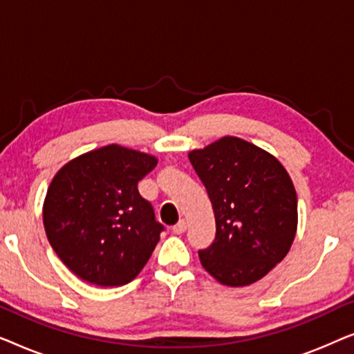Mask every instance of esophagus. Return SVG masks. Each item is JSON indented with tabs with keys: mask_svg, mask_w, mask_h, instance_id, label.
I'll list each match as a JSON object with an SVG mask.
<instances>
[{
	"mask_svg": "<svg viewBox=\"0 0 354 354\" xmlns=\"http://www.w3.org/2000/svg\"><path fill=\"white\" fill-rule=\"evenodd\" d=\"M185 229H187V224H185V221H178V224H176L172 227V232L176 235H182L183 232H185Z\"/></svg>",
	"mask_w": 354,
	"mask_h": 354,
	"instance_id": "1",
	"label": "esophagus"
}]
</instances>
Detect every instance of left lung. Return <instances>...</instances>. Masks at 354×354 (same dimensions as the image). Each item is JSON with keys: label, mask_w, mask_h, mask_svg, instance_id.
Here are the masks:
<instances>
[{"label": "left lung", "mask_w": 354, "mask_h": 354, "mask_svg": "<svg viewBox=\"0 0 354 354\" xmlns=\"http://www.w3.org/2000/svg\"><path fill=\"white\" fill-rule=\"evenodd\" d=\"M216 219V239L201 266L217 282H258L292 248L298 227L295 185L280 161L239 137H222L188 153Z\"/></svg>", "instance_id": "8db88e82"}]
</instances>
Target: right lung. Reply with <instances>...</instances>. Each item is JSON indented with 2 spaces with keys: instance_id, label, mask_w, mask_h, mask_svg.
<instances>
[{
  "instance_id": "obj_1",
  "label": "right lung",
  "mask_w": 354,
  "mask_h": 354,
  "mask_svg": "<svg viewBox=\"0 0 354 354\" xmlns=\"http://www.w3.org/2000/svg\"><path fill=\"white\" fill-rule=\"evenodd\" d=\"M156 164L153 154L108 145L71 159L53 177L43 225L77 277L119 287L148 263L164 227L137 185Z\"/></svg>"
}]
</instances>
